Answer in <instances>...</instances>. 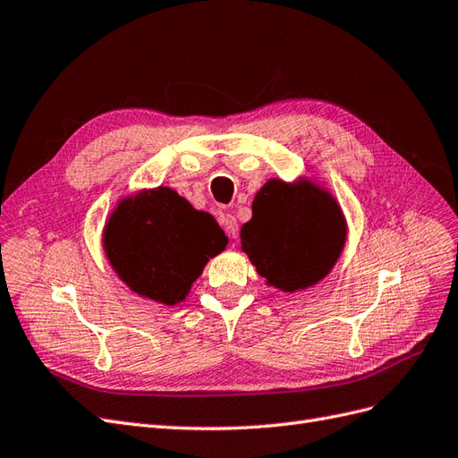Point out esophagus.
I'll use <instances>...</instances> for the list:
<instances>
[{"mask_svg":"<svg viewBox=\"0 0 458 458\" xmlns=\"http://www.w3.org/2000/svg\"><path fill=\"white\" fill-rule=\"evenodd\" d=\"M219 221H221V225H224V229H225V233L229 234V239H239V225H237V219H234V216L233 214H221V217H219Z\"/></svg>","mask_w":458,"mask_h":458,"instance_id":"esophagus-1","label":"esophagus"}]
</instances>
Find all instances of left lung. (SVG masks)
Returning <instances> with one entry per match:
<instances>
[{
  "label": "left lung",
  "instance_id": "obj_1",
  "mask_svg": "<svg viewBox=\"0 0 458 458\" xmlns=\"http://www.w3.org/2000/svg\"><path fill=\"white\" fill-rule=\"evenodd\" d=\"M242 250L258 273L281 290L306 288L335 266L345 224L335 199L313 185L271 179L256 195L241 229Z\"/></svg>",
  "mask_w": 458,
  "mask_h": 458
}]
</instances>
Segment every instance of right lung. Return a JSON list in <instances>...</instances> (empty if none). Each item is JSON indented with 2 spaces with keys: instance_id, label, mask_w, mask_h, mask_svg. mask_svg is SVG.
<instances>
[{
  "instance_id": "obj_1",
  "label": "right lung",
  "mask_w": 458,
  "mask_h": 458,
  "mask_svg": "<svg viewBox=\"0 0 458 458\" xmlns=\"http://www.w3.org/2000/svg\"><path fill=\"white\" fill-rule=\"evenodd\" d=\"M225 244L227 237L210 214L197 212L165 187L123 200L105 231L116 273L137 294L168 306L187 296L208 258Z\"/></svg>"
}]
</instances>
